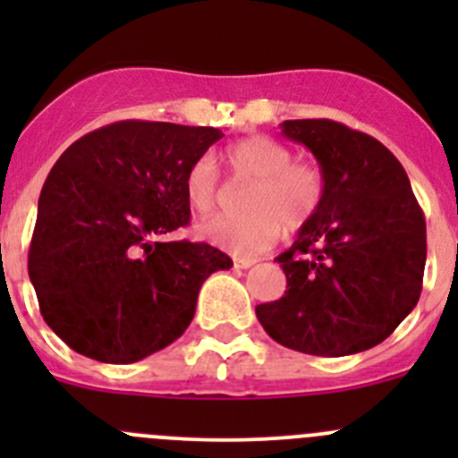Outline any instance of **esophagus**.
I'll return each instance as SVG.
<instances>
[{"instance_id":"34e87169","label":"esophagus","mask_w":458,"mask_h":458,"mask_svg":"<svg viewBox=\"0 0 458 458\" xmlns=\"http://www.w3.org/2000/svg\"><path fill=\"white\" fill-rule=\"evenodd\" d=\"M233 261H234V267H242V270H246V267L255 266L257 259H252V257H234Z\"/></svg>"}]
</instances>
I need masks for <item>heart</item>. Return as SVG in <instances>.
Masks as SVG:
<instances>
[{
    "label": "heart",
    "instance_id": "b5f03b06",
    "mask_svg": "<svg viewBox=\"0 0 458 458\" xmlns=\"http://www.w3.org/2000/svg\"><path fill=\"white\" fill-rule=\"evenodd\" d=\"M237 182H250L243 195L246 215L221 216L201 224L203 239L237 255L266 250L281 230L299 233L312 221L326 197V174L312 161H294L293 150L270 137H248L224 152ZM186 199L197 215L208 216L224 201V188L212 159L201 157L188 168Z\"/></svg>",
    "mask_w": 458,
    "mask_h": 458
}]
</instances>
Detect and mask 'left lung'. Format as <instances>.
I'll return each instance as SVG.
<instances>
[{
	"mask_svg": "<svg viewBox=\"0 0 458 458\" xmlns=\"http://www.w3.org/2000/svg\"><path fill=\"white\" fill-rule=\"evenodd\" d=\"M326 174V197L276 257L285 293L257 306L263 330L297 352L345 357L386 341L414 310L426 270V216L394 155L332 119H290Z\"/></svg>",
	"mask_w": 458,
	"mask_h": 458,
	"instance_id": "8db88e82",
	"label": "left lung"
}]
</instances>
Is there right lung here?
Instances as JSON below:
<instances>
[{"instance_id": "add662e5", "label": "right lung", "mask_w": 458, "mask_h": 458, "mask_svg": "<svg viewBox=\"0 0 458 458\" xmlns=\"http://www.w3.org/2000/svg\"><path fill=\"white\" fill-rule=\"evenodd\" d=\"M224 132L126 119L64 150L46 177L29 275L50 330L84 357L135 363L195 317L201 284L233 259L161 242L191 221L186 173Z\"/></svg>"}]
</instances>
